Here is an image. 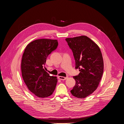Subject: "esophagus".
I'll list each match as a JSON object with an SVG mask.
<instances>
[{"label": "esophagus", "instance_id": "1", "mask_svg": "<svg viewBox=\"0 0 124 124\" xmlns=\"http://www.w3.org/2000/svg\"><path fill=\"white\" fill-rule=\"evenodd\" d=\"M58 78L60 79V80H66L67 79H68V77H63V76H58Z\"/></svg>", "mask_w": 124, "mask_h": 124}]
</instances>
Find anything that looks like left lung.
<instances>
[{"label":"left lung","mask_w":124,"mask_h":124,"mask_svg":"<svg viewBox=\"0 0 124 124\" xmlns=\"http://www.w3.org/2000/svg\"><path fill=\"white\" fill-rule=\"evenodd\" d=\"M65 40L73 52L75 68L80 73L73 76L75 85L70 92L77 98L84 99L98 87L103 71V60L101 50L95 43L85 36Z\"/></svg>","instance_id":"left-lung-1"}]
</instances>
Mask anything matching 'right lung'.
I'll use <instances>...</instances> for the list:
<instances>
[{"mask_svg":"<svg viewBox=\"0 0 124 124\" xmlns=\"http://www.w3.org/2000/svg\"><path fill=\"white\" fill-rule=\"evenodd\" d=\"M58 45L57 40L41 39L30 43L22 57L23 78L31 93L39 97L50 96L55 89L57 77L50 76L44 69L48 56Z\"/></svg>","mask_w":124,"mask_h":124,"instance_id":"right-lung-1","label":"right lung"}]
</instances>
